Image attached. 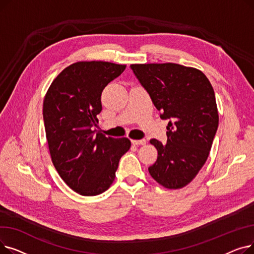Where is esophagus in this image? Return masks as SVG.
I'll return each instance as SVG.
<instances>
[{
	"label": "esophagus",
	"mask_w": 254,
	"mask_h": 254,
	"mask_svg": "<svg viewBox=\"0 0 254 254\" xmlns=\"http://www.w3.org/2000/svg\"><path fill=\"white\" fill-rule=\"evenodd\" d=\"M131 143L134 144V145H137V146H139V145H145V144H146V140H145V139H141V140H132V141H131Z\"/></svg>",
	"instance_id": "34e87169"
}]
</instances>
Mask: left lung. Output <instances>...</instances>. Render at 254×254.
Here are the masks:
<instances>
[{
    "label": "left lung",
    "instance_id": "8db88e82",
    "mask_svg": "<svg viewBox=\"0 0 254 254\" xmlns=\"http://www.w3.org/2000/svg\"><path fill=\"white\" fill-rule=\"evenodd\" d=\"M163 120H169L167 143H150L156 162L151 177L169 190L188 185L205 165L218 127L213 87L203 72L178 64H130Z\"/></svg>",
    "mask_w": 254,
    "mask_h": 254
}]
</instances>
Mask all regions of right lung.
<instances>
[{
  "instance_id": "obj_1",
  "label": "right lung",
  "mask_w": 254,
  "mask_h": 254,
  "mask_svg": "<svg viewBox=\"0 0 254 254\" xmlns=\"http://www.w3.org/2000/svg\"><path fill=\"white\" fill-rule=\"evenodd\" d=\"M126 69L108 62H78L53 80L43 102V119L53 166L70 189L98 195L114 181L127 138H107L96 127L105 86Z\"/></svg>"
}]
</instances>
